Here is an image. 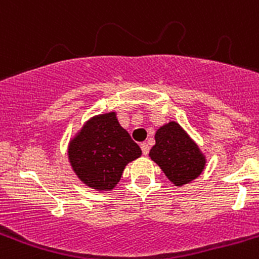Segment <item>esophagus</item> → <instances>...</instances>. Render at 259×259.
<instances>
[{"mask_svg": "<svg viewBox=\"0 0 259 259\" xmlns=\"http://www.w3.org/2000/svg\"><path fill=\"white\" fill-rule=\"evenodd\" d=\"M140 146H141V150H143V154L144 155H146V154H148V153H149V145H148V144L143 143Z\"/></svg>", "mask_w": 259, "mask_h": 259, "instance_id": "obj_1", "label": "esophagus"}]
</instances>
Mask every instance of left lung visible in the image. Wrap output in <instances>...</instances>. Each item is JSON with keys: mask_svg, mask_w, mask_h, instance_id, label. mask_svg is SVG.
Returning a JSON list of instances; mask_svg holds the SVG:
<instances>
[{"mask_svg": "<svg viewBox=\"0 0 259 259\" xmlns=\"http://www.w3.org/2000/svg\"><path fill=\"white\" fill-rule=\"evenodd\" d=\"M155 144L149 157L161 167L176 187L193 182L206 167V155L198 144L175 120L164 123L154 135Z\"/></svg>", "mask_w": 259, "mask_h": 259, "instance_id": "8db88e82", "label": "left lung"}]
</instances>
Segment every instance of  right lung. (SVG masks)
<instances>
[{
  "label": "right lung",
  "instance_id": "obj_1",
  "mask_svg": "<svg viewBox=\"0 0 259 259\" xmlns=\"http://www.w3.org/2000/svg\"><path fill=\"white\" fill-rule=\"evenodd\" d=\"M139 157L140 146L119 124L115 111L89 118L67 146L68 162L77 179L98 192L113 191L125 166Z\"/></svg>",
  "mask_w": 259,
  "mask_h": 259
}]
</instances>
